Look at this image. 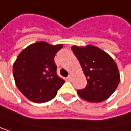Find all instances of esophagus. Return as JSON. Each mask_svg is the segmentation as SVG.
<instances>
[{
	"mask_svg": "<svg viewBox=\"0 0 131 131\" xmlns=\"http://www.w3.org/2000/svg\"><path fill=\"white\" fill-rule=\"evenodd\" d=\"M71 79H72V75L71 74H70L69 76L67 78V79H68V81H71Z\"/></svg>",
	"mask_w": 131,
	"mask_h": 131,
	"instance_id": "esophagus-1",
	"label": "esophagus"
}]
</instances>
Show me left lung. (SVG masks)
Segmentation results:
<instances>
[{"instance_id":"8db88e82","label":"left lung","mask_w":131,"mask_h":131,"mask_svg":"<svg viewBox=\"0 0 131 131\" xmlns=\"http://www.w3.org/2000/svg\"><path fill=\"white\" fill-rule=\"evenodd\" d=\"M71 49L87 80L85 88L77 90L79 97L93 103L108 99L120 81L118 67L114 60L107 52L91 45L85 47L73 46Z\"/></svg>"}]
</instances>
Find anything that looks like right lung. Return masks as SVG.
<instances>
[{
    "label": "right lung",
    "mask_w": 131,
    "mask_h": 131,
    "mask_svg": "<svg viewBox=\"0 0 131 131\" xmlns=\"http://www.w3.org/2000/svg\"><path fill=\"white\" fill-rule=\"evenodd\" d=\"M62 44L52 46L46 41L30 45L13 64V76L17 88L30 101L45 103L53 99L65 81L57 74L55 55Z\"/></svg>",
    "instance_id": "add662e5"
}]
</instances>
